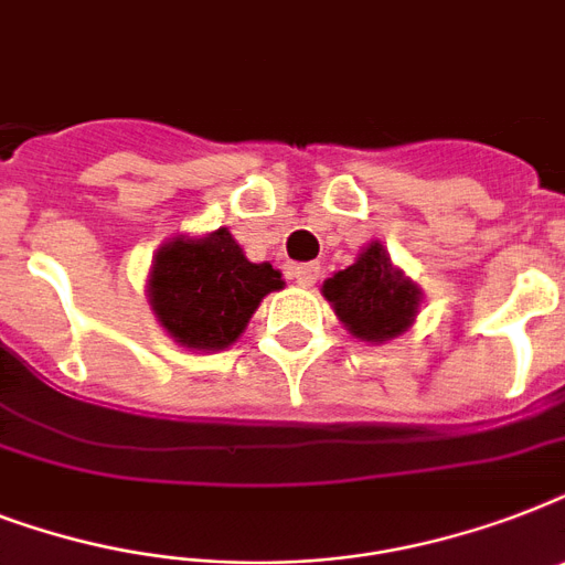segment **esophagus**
Segmentation results:
<instances>
[{
  "mask_svg": "<svg viewBox=\"0 0 565 565\" xmlns=\"http://www.w3.org/2000/svg\"><path fill=\"white\" fill-rule=\"evenodd\" d=\"M292 281L299 284V287H313L319 281V264H299L292 266Z\"/></svg>",
  "mask_w": 565,
  "mask_h": 565,
  "instance_id": "esophagus-1",
  "label": "esophagus"
}]
</instances>
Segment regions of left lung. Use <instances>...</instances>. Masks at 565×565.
<instances>
[{
	"mask_svg": "<svg viewBox=\"0 0 565 565\" xmlns=\"http://www.w3.org/2000/svg\"><path fill=\"white\" fill-rule=\"evenodd\" d=\"M322 296L354 340L384 345L407 334L419 317L422 290L390 260L386 248L372 239L345 266L322 284Z\"/></svg>",
	"mask_w": 565,
	"mask_h": 565,
	"instance_id": "left-lung-1",
	"label": "left lung"
}]
</instances>
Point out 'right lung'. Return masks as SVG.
Instances as JSON below:
<instances>
[{
	"instance_id": "obj_1",
	"label": "right lung",
	"mask_w": 565,
	"mask_h": 565,
	"mask_svg": "<svg viewBox=\"0 0 565 565\" xmlns=\"http://www.w3.org/2000/svg\"><path fill=\"white\" fill-rule=\"evenodd\" d=\"M273 264H252L228 228L175 234L152 257L146 299L172 343L222 352L239 340L264 296L281 290Z\"/></svg>"
}]
</instances>
